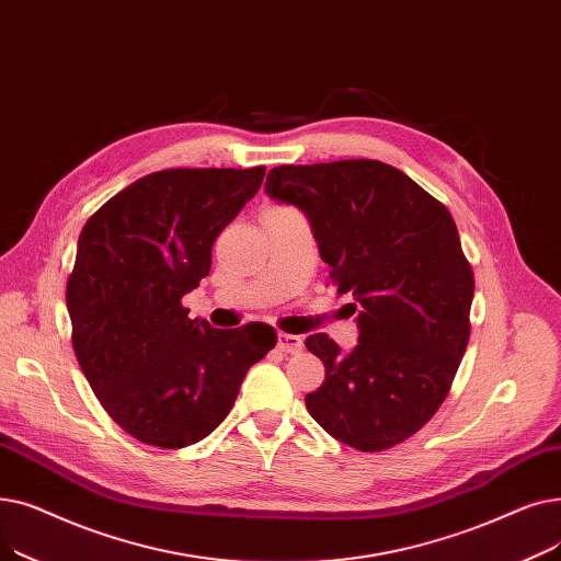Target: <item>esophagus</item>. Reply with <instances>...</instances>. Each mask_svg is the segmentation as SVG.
<instances>
[{
	"label": "esophagus",
	"instance_id": "1",
	"mask_svg": "<svg viewBox=\"0 0 561 561\" xmlns=\"http://www.w3.org/2000/svg\"><path fill=\"white\" fill-rule=\"evenodd\" d=\"M278 350L285 354H299L304 350V340L291 333H278Z\"/></svg>",
	"mask_w": 561,
	"mask_h": 561
}]
</instances>
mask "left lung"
Listing matches in <instances>:
<instances>
[{"instance_id": "left-lung-1", "label": "left lung", "mask_w": 561, "mask_h": 561, "mask_svg": "<svg viewBox=\"0 0 561 561\" xmlns=\"http://www.w3.org/2000/svg\"><path fill=\"white\" fill-rule=\"evenodd\" d=\"M270 198L299 207L340 297L356 312L352 352L306 337L327 379L308 413L340 443L381 451L445 402L470 335L474 278L455 219L407 173L377 159L276 167Z\"/></svg>"}]
</instances>
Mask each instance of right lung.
Returning <instances> with one entry per match:
<instances>
[{
    "instance_id": "1",
    "label": "right lung",
    "mask_w": 561,
    "mask_h": 561,
    "mask_svg": "<svg viewBox=\"0 0 561 561\" xmlns=\"http://www.w3.org/2000/svg\"><path fill=\"white\" fill-rule=\"evenodd\" d=\"M262 180L264 167L157 171L79 234L66 287L75 356L104 411L141 443L178 449L209 436L249 367L274 350L272 327L224 331L182 308Z\"/></svg>"
}]
</instances>
